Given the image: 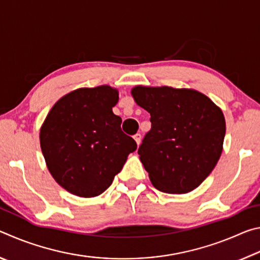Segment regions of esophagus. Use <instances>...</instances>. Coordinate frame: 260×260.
<instances>
[{
    "label": "esophagus",
    "instance_id": "34e87169",
    "mask_svg": "<svg viewBox=\"0 0 260 260\" xmlns=\"http://www.w3.org/2000/svg\"><path fill=\"white\" fill-rule=\"evenodd\" d=\"M134 140H135L136 143L140 144V142H141V134H140V133H136V134L134 135Z\"/></svg>",
    "mask_w": 260,
    "mask_h": 260
}]
</instances>
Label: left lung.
<instances>
[{
	"mask_svg": "<svg viewBox=\"0 0 260 260\" xmlns=\"http://www.w3.org/2000/svg\"><path fill=\"white\" fill-rule=\"evenodd\" d=\"M132 95L151 117L138 153L153 187L167 193L193 190L222 152V111L208 96L186 88L136 86Z\"/></svg>",
	"mask_w": 260,
	"mask_h": 260,
	"instance_id": "1",
	"label": "left lung"
}]
</instances>
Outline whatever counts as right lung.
Returning a JSON list of instances; mask_svg holds the SVG:
<instances>
[{
  "mask_svg": "<svg viewBox=\"0 0 260 260\" xmlns=\"http://www.w3.org/2000/svg\"><path fill=\"white\" fill-rule=\"evenodd\" d=\"M118 100L110 86L80 88L57 101L43 122L40 144L48 170L73 195H101L136 150L112 112Z\"/></svg>",
  "mask_w": 260,
  "mask_h": 260,
  "instance_id": "1",
  "label": "right lung"
}]
</instances>
